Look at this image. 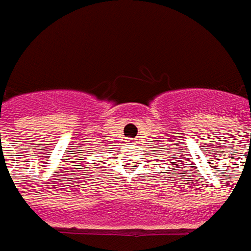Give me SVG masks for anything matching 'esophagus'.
I'll list each match as a JSON object with an SVG mask.
<instances>
[{
	"mask_svg": "<svg viewBox=\"0 0 251 251\" xmlns=\"http://www.w3.org/2000/svg\"><path fill=\"white\" fill-rule=\"evenodd\" d=\"M129 142H134V140H129Z\"/></svg>",
	"mask_w": 251,
	"mask_h": 251,
	"instance_id": "1",
	"label": "esophagus"
}]
</instances>
